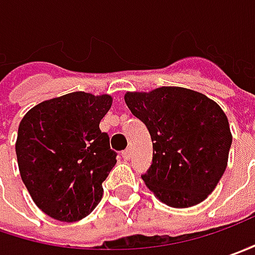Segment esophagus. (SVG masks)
<instances>
[{
    "instance_id": "obj_1",
    "label": "esophagus",
    "mask_w": 255,
    "mask_h": 255,
    "mask_svg": "<svg viewBox=\"0 0 255 255\" xmlns=\"http://www.w3.org/2000/svg\"><path fill=\"white\" fill-rule=\"evenodd\" d=\"M121 155H123V158H124V160H129V158H131V149L129 148L124 149Z\"/></svg>"
}]
</instances>
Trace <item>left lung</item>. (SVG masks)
<instances>
[{"label": "left lung", "mask_w": 255, "mask_h": 255, "mask_svg": "<svg viewBox=\"0 0 255 255\" xmlns=\"http://www.w3.org/2000/svg\"><path fill=\"white\" fill-rule=\"evenodd\" d=\"M124 100L152 139V164L141 175L145 185L174 208L204 201L227 167L233 137L224 111L181 87L127 93Z\"/></svg>", "instance_id": "1"}]
</instances>
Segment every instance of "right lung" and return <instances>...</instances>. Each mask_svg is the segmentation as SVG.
I'll use <instances>...</instances> for the list:
<instances>
[{"mask_svg":"<svg viewBox=\"0 0 255 255\" xmlns=\"http://www.w3.org/2000/svg\"><path fill=\"white\" fill-rule=\"evenodd\" d=\"M110 95L70 93L39 103L19 123L15 142L21 178L47 216L72 223L103 197V181L117 162L100 121Z\"/></svg>","mask_w":255,"mask_h":255,"instance_id":"add662e5","label":"right lung"}]
</instances>
